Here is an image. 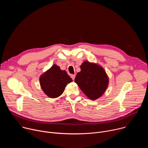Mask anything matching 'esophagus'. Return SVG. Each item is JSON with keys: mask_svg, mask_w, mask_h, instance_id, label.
Listing matches in <instances>:
<instances>
[{"mask_svg": "<svg viewBox=\"0 0 148 148\" xmlns=\"http://www.w3.org/2000/svg\"><path fill=\"white\" fill-rule=\"evenodd\" d=\"M71 78L73 79V80H74L75 77V74H71Z\"/></svg>", "mask_w": 148, "mask_h": 148, "instance_id": "esophagus-1", "label": "esophagus"}]
</instances>
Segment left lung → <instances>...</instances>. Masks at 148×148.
Returning <instances> with one entry per match:
<instances>
[{"instance_id":"obj_1","label":"left lung","mask_w":148,"mask_h":148,"mask_svg":"<svg viewBox=\"0 0 148 148\" xmlns=\"http://www.w3.org/2000/svg\"><path fill=\"white\" fill-rule=\"evenodd\" d=\"M80 69L75 82L89 99L95 100L101 97L109 84V78L103 68L96 63L85 61Z\"/></svg>"}]
</instances>
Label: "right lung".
<instances>
[{"label":"right lung","mask_w":148,"mask_h":148,"mask_svg":"<svg viewBox=\"0 0 148 148\" xmlns=\"http://www.w3.org/2000/svg\"><path fill=\"white\" fill-rule=\"evenodd\" d=\"M39 80L42 90L51 98L60 96L64 92L67 84L73 81L67 72L61 70L56 64H54L41 74Z\"/></svg>","instance_id":"add662e5"}]
</instances>
